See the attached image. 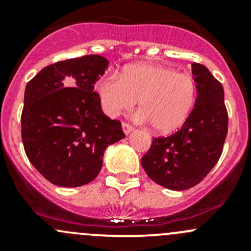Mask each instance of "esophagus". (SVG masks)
<instances>
[{"label":"esophagus","instance_id":"obj_1","mask_svg":"<svg viewBox=\"0 0 251 251\" xmlns=\"http://www.w3.org/2000/svg\"><path fill=\"white\" fill-rule=\"evenodd\" d=\"M123 130H124V132H125V135H128V133L133 130V126L130 125V124H127V123H123Z\"/></svg>","mask_w":251,"mask_h":251}]
</instances>
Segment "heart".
<instances>
[{
	"mask_svg": "<svg viewBox=\"0 0 251 251\" xmlns=\"http://www.w3.org/2000/svg\"><path fill=\"white\" fill-rule=\"evenodd\" d=\"M98 92L110 116L130 110L138 100L141 118L160 133L181 127L197 100V85L191 75L154 64H133L120 77H103Z\"/></svg>",
	"mask_w": 251,
	"mask_h": 251,
	"instance_id": "b5f03b06",
	"label": "heart"
}]
</instances>
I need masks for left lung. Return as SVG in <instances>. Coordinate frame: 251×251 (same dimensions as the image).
<instances>
[{"mask_svg":"<svg viewBox=\"0 0 251 251\" xmlns=\"http://www.w3.org/2000/svg\"><path fill=\"white\" fill-rule=\"evenodd\" d=\"M192 74L197 100L191 115L173 135L153 138L141 160L149 178L173 191L203 181L219 161L228 130L221 82L199 63L192 64Z\"/></svg>","mask_w":251,"mask_h":251,"instance_id":"1","label":"left lung"}]
</instances>
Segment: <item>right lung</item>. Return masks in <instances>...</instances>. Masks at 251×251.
Segmentation results:
<instances>
[{"label":"right lung","mask_w":251,"mask_h":251,"mask_svg":"<svg viewBox=\"0 0 251 251\" xmlns=\"http://www.w3.org/2000/svg\"><path fill=\"white\" fill-rule=\"evenodd\" d=\"M108 62L98 54L47 65L27 82L22 140L30 163L50 183L93 181L108 146L125 137L119 120L103 113L95 85Z\"/></svg>","instance_id":"right-lung-1"}]
</instances>
